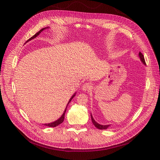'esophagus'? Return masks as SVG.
<instances>
[{"mask_svg": "<svg viewBox=\"0 0 160 160\" xmlns=\"http://www.w3.org/2000/svg\"><path fill=\"white\" fill-rule=\"evenodd\" d=\"M92 89V86L90 83L86 82L82 86V90L84 91H90Z\"/></svg>", "mask_w": 160, "mask_h": 160, "instance_id": "esophagus-1", "label": "esophagus"}]
</instances>
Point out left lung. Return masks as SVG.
<instances>
[{
  "label": "left lung",
  "instance_id": "1",
  "mask_svg": "<svg viewBox=\"0 0 160 160\" xmlns=\"http://www.w3.org/2000/svg\"><path fill=\"white\" fill-rule=\"evenodd\" d=\"M139 58H140V59H141V62H142V63H143L145 65H146L145 60V58H144L143 54H142L141 52H139ZM91 120H92V122H93V124L95 126L96 128H98V129H100V130H106V129H107V128L110 126V125H109V124H108V125H101V124H99L98 123H97V122L93 119V117H92L91 115Z\"/></svg>",
  "mask_w": 160,
  "mask_h": 160
}]
</instances>
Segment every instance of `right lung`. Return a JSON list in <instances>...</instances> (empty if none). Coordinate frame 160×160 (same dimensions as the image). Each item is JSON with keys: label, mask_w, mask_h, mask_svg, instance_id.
Returning <instances> with one entry per match:
<instances>
[{"label": "right lung", "mask_w": 160, "mask_h": 160, "mask_svg": "<svg viewBox=\"0 0 160 160\" xmlns=\"http://www.w3.org/2000/svg\"><path fill=\"white\" fill-rule=\"evenodd\" d=\"M46 28H42V29H41L38 32H37L35 35H33L32 38H30L28 40H27V42H28V41H30V40H32V39H33V38H35L36 37H37L39 33L43 31V30H45ZM75 96V95H74L71 98H70V100H69V102H68V104H69V102H71V100L72 99V98L74 97ZM68 104H67V106H68ZM67 107H66V108H65V111H64V112H63V115L61 116V117L59 119H58L57 121H54V122H51V123H48V124H44V125L45 126H46V127H57V126H58L59 124H60L61 123H62L63 122V120H64V118H65V112H66V110H67Z\"/></svg>", "instance_id": "add662e5"}]
</instances>
